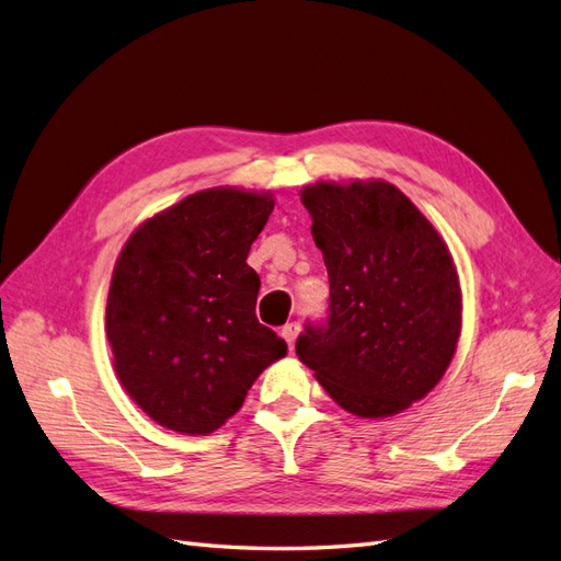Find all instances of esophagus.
Instances as JSON below:
<instances>
[{
  "label": "esophagus",
  "mask_w": 561,
  "mask_h": 561,
  "mask_svg": "<svg viewBox=\"0 0 561 561\" xmlns=\"http://www.w3.org/2000/svg\"><path fill=\"white\" fill-rule=\"evenodd\" d=\"M283 339L287 342V346H290V351L295 348V339L299 334V322H287V325L280 330Z\"/></svg>",
  "instance_id": "esophagus-1"
}]
</instances>
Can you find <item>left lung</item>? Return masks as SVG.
Listing matches in <instances>:
<instances>
[{
    "label": "left lung",
    "mask_w": 561,
    "mask_h": 561,
    "mask_svg": "<svg viewBox=\"0 0 561 561\" xmlns=\"http://www.w3.org/2000/svg\"><path fill=\"white\" fill-rule=\"evenodd\" d=\"M330 278L325 322L299 360L346 412L390 416L443 379L461 334V287L433 225L398 186L318 182L301 192Z\"/></svg>",
    "instance_id": "8db88e82"
}]
</instances>
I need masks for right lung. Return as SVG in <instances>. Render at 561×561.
I'll return each instance as SVG.
<instances>
[{
  "instance_id": "obj_1",
  "label": "right lung",
  "mask_w": 561,
  "mask_h": 561,
  "mask_svg": "<svg viewBox=\"0 0 561 561\" xmlns=\"http://www.w3.org/2000/svg\"><path fill=\"white\" fill-rule=\"evenodd\" d=\"M274 198L206 190L154 215L118 254L107 339L126 393L161 426L206 435L241 410L287 344L254 316L248 266Z\"/></svg>"
}]
</instances>
